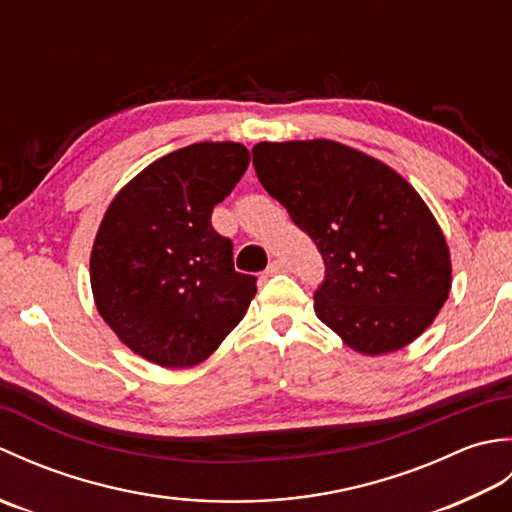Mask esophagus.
<instances>
[{"label":"esophagus","instance_id":"obj_1","mask_svg":"<svg viewBox=\"0 0 512 512\" xmlns=\"http://www.w3.org/2000/svg\"><path fill=\"white\" fill-rule=\"evenodd\" d=\"M288 266H286V262L284 259H273V262L268 264V268H266V275H275V273H281V270H286Z\"/></svg>","mask_w":512,"mask_h":512}]
</instances>
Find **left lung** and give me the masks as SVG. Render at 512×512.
I'll return each mask as SVG.
<instances>
[{"instance_id": "left-lung-1", "label": "left lung", "mask_w": 512, "mask_h": 512, "mask_svg": "<svg viewBox=\"0 0 512 512\" xmlns=\"http://www.w3.org/2000/svg\"><path fill=\"white\" fill-rule=\"evenodd\" d=\"M262 187L317 244L325 279L314 312L352 350H402L429 328L451 290L436 217L385 162L336 140L257 143Z\"/></svg>"}]
</instances>
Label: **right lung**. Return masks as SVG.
Here are the masks:
<instances>
[{"instance_id":"add662e5","label":"right lung","mask_w":512,"mask_h":512,"mask_svg":"<svg viewBox=\"0 0 512 512\" xmlns=\"http://www.w3.org/2000/svg\"><path fill=\"white\" fill-rule=\"evenodd\" d=\"M239 143H195L158 158L107 206L90 257L96 310L129 350L160 367L206 361L253 301L213 206L242 180Z\"/></svg>"}]
</instances>
